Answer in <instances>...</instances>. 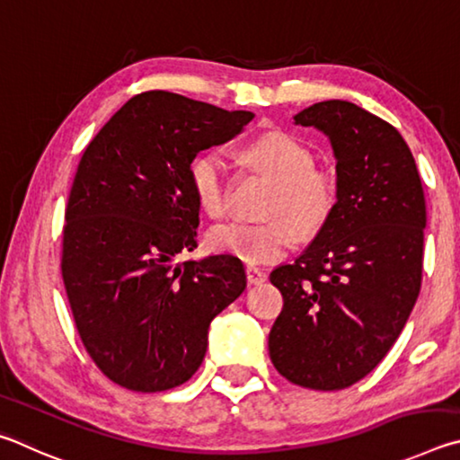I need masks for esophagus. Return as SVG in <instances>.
<instances>
[{"label": "esophagus", "mask_w": 460, "mask_h": 460, "mask_svg": "<svg viewBox=\"0 0 460 460\" xmlns=\"http://www.w3.org/2000/svg\"><path fill=\"white\" fill-rule=\"evenodd\" d=\"M246 280L251 285H261L267 280V275H264V272L256 267H246Z\"/></svg>", "instance_id": "obj_1"}]
</instances>
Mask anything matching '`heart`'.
I'll return each mask as SVG.
<instances>
[{
  "label": "heart",
  "mask_w": 460,
  "mask_h": 460,
  "mask_svg": "<svg viewBox=\"0 0 460 460\" xmlns=\"http://www.w3.org/2000/svg\"><path fill=\"white\" fill-rule=\"evenodd\" d=\"M246 157L275 181L264 214L269 220H234L209 230L212 251L246 264H267L287 256L296 233L315 236L325 228L340 199V185L329 169L315 165L313 151L293 135L270 131L248 143ZM190 180L206 214L228 212V167L220 151H204L191 161Z\"/></svg>",
  "instance_id": "b5f03b06"
}]
</instances>
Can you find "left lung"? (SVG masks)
I'll list each match as a JSON object with an SVG mask.
<instances>
[{
    "mask_svg": "<svg viewBox=\"0 0 460 460\" xmlns=\"http://www.w3.org/2000/svg\"><path fill=\"white\" fill-rule=\"evenodd\" d=\"M295 125L329 137L340 199L307 251L270 272L285 305L269 353L288 382L343 390L385 358L420 293L424 190L396 127L358 104L315 102Z\"/></svg>",
    "mask_w": 460,
    "mask_h": 460,
    "instance_id": "1",
    "label": "left lung"
}]
</instances>
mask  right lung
Segmentation results:
<instances>
[{
  "label": "right lung",
  "mask_w": 460,
  "mask_h": 460,
  "mask_svg": "<svg viewBox=\"0 0 460 460\" xmlns=\"http://www.w3.org/2000/svg\"><path fill=\"white\" fill-rule=\"evenodd\" d=\"M254 115L188 96H133L80 159L62 230V280L84 349L133 392H164L198 372L212 319L246 288L243 262L198 246L190 167Z\"/></svg>",
  "instance_id": "right-lung-1"
}]
</instances>
